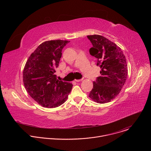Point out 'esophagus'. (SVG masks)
Here are the masks:
<instances>
[{
  "mask_svg": "<svg viewBox=\"0 0 151 151\" xmlns=\"http://www.w3.org/2000/svg\"><path fill=\"white\" fill-rule=\"evenodd\" d=\"M83 80V79H75V81L76 82H80V81H82Z\"/></svg>",
  "mask_w": 151,
  "mask_h": 151,
  "instance_id": "1",
  "label": "esophagus"
}]
</instances>
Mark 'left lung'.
Returning <instances> with one entry per match:
<instances>
[{
    "instance_id": "obj_1",
    "label": "left lung",
    "mask_w": 151,
    "mask_h": 151,
    "mask_svg": "<svg viewBox=\"0 0 151 151\" xmlns=\"http://www.w3.org/2000/svg\"><path fill=\"white\" fill-rule=\"evenodd\" d=\"M93 47L90 54L97 59L100 76L93 82L89 97L98 103H106L120 93L128 75L126 58L121 49L113 42L98 35H88Z\"/></svg>"
}]
</instances>
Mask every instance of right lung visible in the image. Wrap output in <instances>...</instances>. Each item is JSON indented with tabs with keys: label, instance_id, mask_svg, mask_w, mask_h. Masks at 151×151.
<instances>
[{
	"label": "right lung",
	"instance_id": "right-lung-1",
	"mask_svg": "<svg viewBox=\"0 0 151 151\" xmlns=\"http://www.w3.org/2000/svg\"><path fill=\"white\" fill-rule=\"evenodd\" d=\"M70 41L52 40L42 43L29 57L23 70L25 88L40 105L48 108L60 106L66 101L73 85L57 79L55 68L61 51Z\"/></svg>",
	"mask_w": 151,
	"mask_h": 151
}]
</instances>
